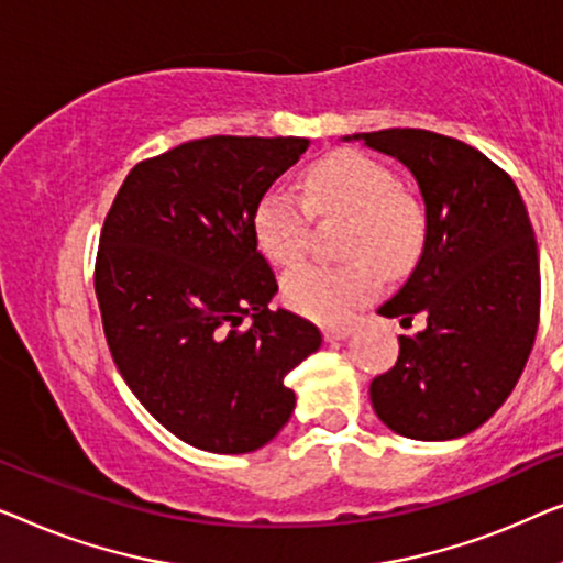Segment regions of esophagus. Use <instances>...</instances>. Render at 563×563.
Here are the masks:
<instances>
[{
    "label": "esophagus",
    "instance_id": "1",
    "mask_svg": "<svg viewBox=\"0 0 563 563\" xmlns=\"http://www.w3.org/2000/svg\"><path fill=\"white\" fill-rule=\"evenodd\" d=\"M354 334V327H327L323 329V336L329 342H342V339H350Z\"/></svg>",
    "mask_w": 563,
    "mask_h": 563
}]
</instances>
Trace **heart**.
<instances>
[{"instance_id":"obj_1","label":"heart","mask_w":563,"mask_h":563,"mask_svg":"<svg viewBox=\"0 0 563 563\" xmlns=\"http://www.w3.org/2000/svg\"><path fill=\"white\" fill-rule=\"evenodd\" d=\"M306 198L316 213H346L344 265L306 263L283 278V296L316 321H346L383 288V271L400 273L423 247L421 211L400 194L398 178L362 153H334L306 173ZM296 188L275 184L255 206V236L273 263L292 265L311 240V210Z\"/></svg>"}]
</instances>
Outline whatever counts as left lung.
Instances as JSON below:
<instances>
[{
  "instance_id": "1",
  "label": "left lung",
  "mask_w": 563,
  "mask_h": 563,
  "mask_svg": "<svg viewBox=\"0 0 563 563\" xmlns=\"http://www.w3.org/2000/svg\"><path fill=\"white\" fill-rule=\"evenodd\" d=\"M406 165L426 209L421 257L385 319L426 329L400 336L395 367L372 379L387 429L449 441L479 429L516 387L533 350L541 267L526 203L508 173L464 142L429 130L344 134Z\"/></svg>"
}]
</instances>
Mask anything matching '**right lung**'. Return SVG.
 Returning a JSON list of instances; mask_svg holds the SVG:
<instances>
[{
	"label": "right lung",
	"instance_id": "add662e5",
	"mask_svg": "<svg viewBox=\"0 0 563 563\" xmlns=\"http://www.w3.org/2000/svg\"><path fill=\"white\" fill-rule=\"evenodd\" d=\"M306 137L211 134L134 165L99 240L101 321L117 369L173 437L247 454L296 408L285 375L321 350L303 316L271 308L255 206Z\"/></svg>",
	"mask_w": 563,
	"mask_h": 563
}]
</instances>
